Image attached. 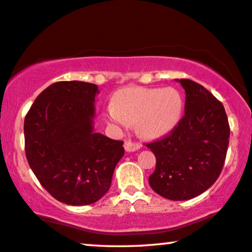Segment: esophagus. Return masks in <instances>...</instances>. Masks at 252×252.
<instances>
[{
    "mask_svg": "<svg viewBox=\"0 0 252 252\" xmlns=\"http://www.w3.org/2000/svg\"><path fill=\"white\" fill-rule=\"evenodd\" d=\"M142 145H140L139 143H133L131 140H126V143H124V150L126 151V152H135V151L139 150Z\"/></svg>",
    "mask_w": 252,
    "mask_h": 252,
    "instance_id": "esophagus-1",
    "label": "esophagus"
}]
</instances>
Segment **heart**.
<instances>
[{
    "instance_id": "1",
    "label": "heart",
    "mask_w": 252,
    "mask_h": 252,
    "mask_svg": "<svg viewBox=\"0 0 252 252\" xmlns=\"http://www.w3.org/2000/svg\"><path fill=\"white\" fill-rule=\"evenodd\" d=\"M182 110V95L174 87H126L114 96L106 117L117 130L136 123L137 131L143 137L156 138L175 128Z\"/></svg>"
}]
</instances>
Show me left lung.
<instances>
[{"instance_id":"1","label":"left lung","mask_w":252,"mask_h":252,"mask_svg":"<svg viewBox=\"0 0 252 252\" xmlns=\"http://www.w3.org/2000/svg\"><path fill=\"white\" fill-rule=\"evenodd\" d=\"M186 91L184 116L165 138L147 144L157 158L150 186L170 200H188L213 186L229 144L224 108L205 87L176 79Z\"/></svg>"}]
</instances>
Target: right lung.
<instances>
[{
    "instance_id": "add662e5",
    "label": "right lung",
    "mask_w": 252,
    "mask_h": 252,
    "mask_svg": "<svg viewBox=\"0 0 252 252\" xmlns=\"http://www.w3.org/2000/svg\"><path fill=\"white\" fill-rule=\"evenodd\" d=\"M95 84L59 82L40 93L24 121L25 152L41 186L59 202L90 205L109 190L123 142L94 131Z\"/></svg>"
}]
</instances>
